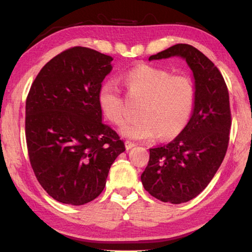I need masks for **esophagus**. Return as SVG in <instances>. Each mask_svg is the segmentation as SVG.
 I'll return each instance as SVG.
<instances>
[{"instance_id":"34e87169","label":"esophagus","mask_w":252,"mask_h":252,"mask_svg":"<svg viewBox=\"0 0 252 252\" xmlns=\"http://www.w3.org/2000/svg\"><path fill=\"white\" fill-rule=\"evenodd\" d=\"M126 150H129V149H132L133 147H135V143L134 142H131V141H126Z\"/></svg>"}]
</instances>
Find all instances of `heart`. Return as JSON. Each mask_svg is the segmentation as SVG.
Listing matches in <instances>:
<instances>
[{"label":"heart","mask_w":252,"mask_h":252,"mask_svg":"<svg viewBox=\"0 0 252 252\" xmlns=\"http://www.w3.org/2000/svg\"><path fill=\"white\" fill-rule=\"evenodd\" d=\"M129 94L143 99L139 120L126 122L121 134L132 140L171 139L181 133L189 122L195 103V87L187 75H172L169 71L140 65L122 78ZM97 103L103 116L114 125L125 121V104L120 89L112 81L102 83Z\"/></svg>","instance_id":"heart-1"}]
</instances>
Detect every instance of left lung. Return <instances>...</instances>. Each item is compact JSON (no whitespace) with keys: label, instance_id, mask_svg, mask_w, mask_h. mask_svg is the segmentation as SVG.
<instances>
[{"label":"left lung","instance_id":"obj_1","mask_svg":"<svg viewBox=\"0 0 252 252\" xmlns=\"http://www.w3.org/2000/svg\"><path fill=\"white\" fill-rule=\"evenodd\" d=\"M179 57L192 71L195 87L193 112L187 126L165 146L150 149L141 181L162 202L179 204L206 189L224 159L231 113L227 85L213 63L192 45L179 43L149 58Z\"/></svg>","mask_w":252,"mask_h":252}]
</instances>
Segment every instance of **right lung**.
<instances>
[{"mask_svg":"<svg viewBox=\"0 0 252 252\" xmlns=\"http://www.w3.org/2000/svg\"><path fill=\"white\" fill-rule=\"evenodd\" d=\"M112 57L74 46L42 67L25 105L30 162L42 188L59 202L81 206L103 191L111 164L126 151L102 122L97 91Z\"/></svg>","mask_w":252,"mask_h":252,"instance_id":"right-lung-1","label":"right lung"}]
</instances>
